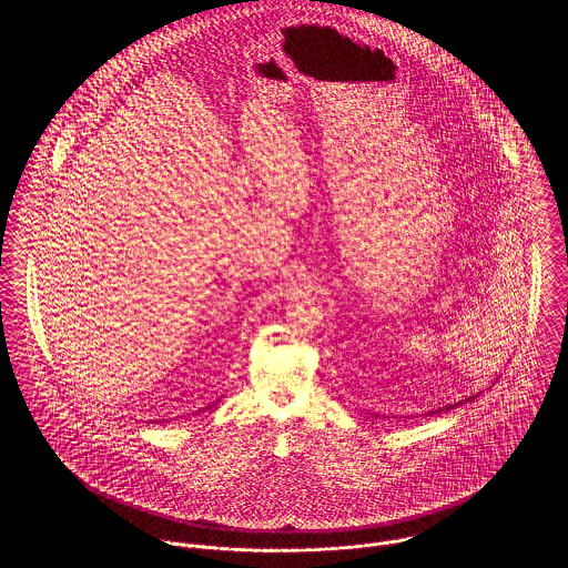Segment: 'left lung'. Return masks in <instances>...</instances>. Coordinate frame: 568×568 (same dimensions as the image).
<instances>
[{
    "mask_svg": "<svg viewBox=\"0 0 568 568\" xmlns=\"http://www.w3.org/2000/svg\"><path fill=\"white\" fill-rule=\"evenodd\" d=\"M479 394H481V392H479ZM479 394H475V396H468V398H464V400H458V403H454V405L438 406V408H434V410H428L426 415H440V413H445V410L458 408V406L466 405V403H475V398H477Z\"/></svg>",
    "mask_w": 568,
    "mask_h": 568,
    "instance_id": "left-lung-1",
    "label": "left lung"
}]
</instances>
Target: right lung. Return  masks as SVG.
I'll return each instance as SVG.
<instances>
[{"mask_svg":"<svg viewBox=\"0 0 568 568\" xmlns=\"http://www.w3.org/2000/svg\"><path fill=\"white\" fill-rule=\"evenodd\" d=\"M211 406H213V405L204 406V408H206V410H209V408H211ZM204 408H202V410H204Z\"/></svg>","mask_w":568,"mask_h":568,"instance_id":"add662e5","label":"right lung"}]
</instances>
